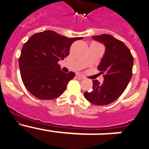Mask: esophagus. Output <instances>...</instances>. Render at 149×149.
I'll return each instance as SVG.
<instances>
[{"label":"esophagus","mask_w":149,"mask_h":149,"mask_svg":"<svg viewBox=\"0 0 149 149\" xmlns=\"http://www.w3.org/2000/svg\"><path fill=\"white\" fill-rule=\"evenodd\" d=\"M76 76H77V77H78L79 79H85V77H84V76H82V75L80 73H76Z\"/></svg>","instance_id":"1"}]
</instances>
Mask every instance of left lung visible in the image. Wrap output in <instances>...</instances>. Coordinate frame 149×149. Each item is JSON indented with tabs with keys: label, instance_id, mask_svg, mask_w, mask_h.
<instances>
[{
	"label": "left lung",
	"instance_id": "8db88e82",
	"mask_svg": "<svg viewBox=\"0 0 149 149\" xmlns=\"http://www.w3.org/2000/svg\"><path fill=\"white\" fill-rule=\"evenodd\" d=\"M92 38L106 47L97 67L104 79L102 84L93 80L92 91L84 93V97L95 105H107L119 97L128 85L132 77L134 57L124 42L109 34L93 36Z\"/></svg>",
	"mask_w": 149,
	"mask_h": 149
}]
</instances>
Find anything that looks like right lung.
I'll list each match as a JSON object with an SVG mask.
<instances>
[{
    "mask_svg": "<svg viewBox=\"0 0 149 149\" xmlns=\"http://www.w3.org/2000/svg\"><path fill=\"white\" fill-rule=\"evenodd\" d=\"M82 37L67 38L53 31L36 33L24 44L19 58L21 77L27 90L41 100L61 96L75 73H64L58 64L68 56L74 41Z\"/></svg>",
    "mask_w": 149,
    "mask_h": 149,
    "instance_id": "right-lung-1",
    "label": "right lung"
}]
</instances>
